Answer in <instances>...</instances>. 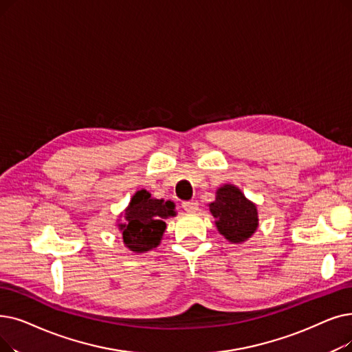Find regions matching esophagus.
<instances>
[{
    "label": "esophagus",
    "mask_w": 352,
    "mask_h": 352,
    "mask_svg": "<svg viewBox=\"0 0 352 352\" xmlns=\"http://www.w3.org/2000/svg\"><path fill=\"white\" fill-rule=\"evenodd\" d=\"M182 208H184L187 212H195L198 208L197 201H184L182 203Z\"/></svg>",
    "instance_id": "obj_1"
}]
</instances>
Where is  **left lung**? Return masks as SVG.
<instances>
[{"instance_id":"8db88e82","label":"left lung","mask_w":352,"mask_h":352,"mask_svg":"<svg viewBox=\"0 0 352 352\" xmlns=\"http://www.w3.org/2000/svg\"><path fill=\"white\" fill-rule=\"evenodd\" d=\"M219 232L232 243L248 240L257 228V208L234 186L219 188L216 201L210 204Z\"/></svg>"}]
</instances>
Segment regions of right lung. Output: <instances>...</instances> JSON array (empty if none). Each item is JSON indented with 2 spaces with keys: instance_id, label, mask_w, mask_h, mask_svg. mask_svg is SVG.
<instances>
[{
  "instance_id": "add662e5",
  "label": "right lung",
  "mask_w": 352,
  "mask_h": 352,
  "mask_svg": "<svg viewBox=\"0 0 352 352\" xmlns=\"http://www.w3.org/2000/svg\"><path fill=\"white\" fill-rule=\"evenodd\" d=\"M168 216H175L173 201L157 200L145 190L136 192L125 212L126 223L119 224L126 248L135 253L157 248Z\"/></svg>"
}]
</instances>
